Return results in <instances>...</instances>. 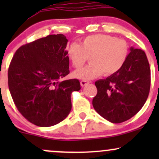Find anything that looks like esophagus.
<instances>
[{"instance_id":"obj_1","label":"esophagus","mask_w":159,"mask_h":159,"mask_svg":"<svg viewBox=\"0 0 159 159\" xmlns=\"http://www.w3.org/2000/svg\"><path fill=\"white\" fill-rule=\"evenodd\" d=\"M80 83H81V85L82 86V87H84V86L88 84L90 82L87 81H85V80H81V81H80Z\"/></svg>"}]
</instances>
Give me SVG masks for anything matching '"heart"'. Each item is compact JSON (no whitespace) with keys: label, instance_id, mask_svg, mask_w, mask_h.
Instances as JSON below:
<instances>
[{"label":"heart","instance_id":"1","mask_svg":"<svg viewBox=\"0 0 159 159\" xmlns=\"http://www.w3.org/2000/svg\"><path fill=\"white\" fill-rule=\"evenodd\" d=\"M129 54L125 40L107 34L85 37L81 44L73 43L67 48V55L74 68L80 69L90 57V63L74 72L75 78L90 80L105 73L112 75L123 68Z\"/></svg>","mask_w":159,"mask_h":159}]
</instances>
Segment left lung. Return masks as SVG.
Masks as SVG:
<instances>
[{
    "mask_svg": "<svg viewBox=\"0 0 159 159\" xmlns=\"http://www.w3.org/2000/svg\"><path fill=\"white\" fill-rule=\"evenodd\" d=\"M127 61L117 73L95 82L93 99L96 112L113 123L126 121L139 111L148 98L150 68L145 52L131 48Z\"/></svg>",
    "mask_w": 159,
    "mask_h": 159,
    "instance_id": "obj_1",
    "label": "left lung"
}]
</instances>
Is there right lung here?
<instances>
[{"label": "right lung", "mask_w": 159, "mask_h": 159, "mask_svg": "<svg viewBox=\"0 0 159 159\" xmlns=\"http://www.w3.org/2000/svg\"><path fill=\"white\" fill-rule=\"evenodd\" d=\"M68 39L53 34L21 46L8 69V86L16 107L41 127L61 123L71 109V94L81 89L78 79L61 81L69 73Z\"/></svg>", "instance_id": "obj_1"}]
</instances>
